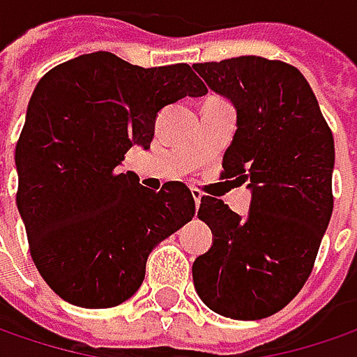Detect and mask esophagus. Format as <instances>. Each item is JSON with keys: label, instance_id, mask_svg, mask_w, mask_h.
<instances>
[{"label": "esophagus", "instance_id": "obj_1", "mask_svg": "<svg viewBox=\"0 0 357 357\" xmlns=\"http://www.w3.org/2000/svg\"><path fill=\"white\" fill-rule=\"evenodd\" d=\"M192 197H194V202H195V206H199L202 204V192L199 190H192Z\"/></svg>", "mask_w": 357, "mask_h": 357}]
</instances>
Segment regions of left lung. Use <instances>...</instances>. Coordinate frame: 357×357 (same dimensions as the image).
I'll list each match as a JSON object with an SVG mask.
<instances>
[{"label": "left lung", "instance_id": "8db88e82", "mask_svg": "<svg viewBox=\"0 0 357 357\" xmlns=\"http://www.w3.org/2000/svg\"><path fill=\"white\" fill-rule=\"evenodd\" d=\"M238 112L222 179L248 183L245 218L204 195L197 218L213 243L194 261L202 302L231 319H261L291 302L310 278L333 209V135L300 70L257 55L194 63Z\"/></svg>", "mask_w": 357, "mask_h": 357}]
</instances>
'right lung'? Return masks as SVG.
Returning <instances> with one entry per match:
<instances>
[{
	"mask_svg": "<svg viewBox=\"0 0 357 357\" xmlns=\"http://www.w3.org/2000/svg\"><path fill=\"white\" fill-rule=\"evenodd\" d=\"M206 93L188 63L139 68L109 52L79 55L39 79L15 146V202L31 259L61 300L126 302L151 250L194 218L185 183L151 192L119 163L132 146L149 148L162 107Z\"/></svg>",
	"mask_w": 357,
	"mask_h": 357,
	"instance_id": "1",
	"label": "right lung"
}]
</instances>
